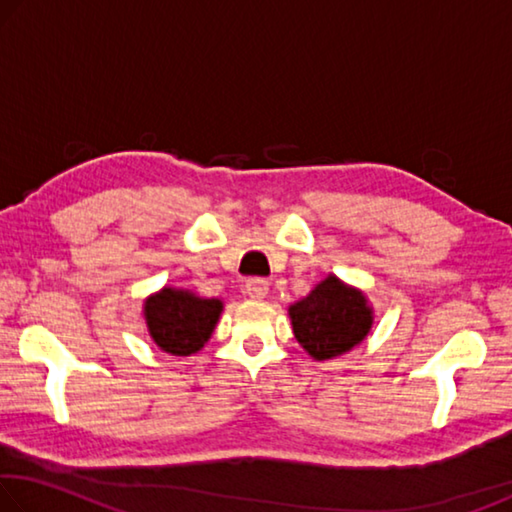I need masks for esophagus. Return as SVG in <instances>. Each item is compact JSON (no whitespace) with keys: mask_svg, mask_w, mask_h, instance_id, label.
Here are the masks:
<instances>
[{"mask_svg":"<svg viewBox=\"0 0 512 512\" xmlns=\"http://www.w3.org/2000/svg\"><path fill=\"white\" fill-rule=\"evenodd\" d=\"M246 293L250 298L262 300L268 293V282L264 280V277H250V280L246 282Z\"/></svg>","mask_w":512,"mask_h":512,"instance_id":"1","label":"esophagus"}]
</instances>
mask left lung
Wrapping results in <instances>:
<instances>
[{
	"instance_id": "1",
	"label": "left lung",
	"mask_w": 512,
	"mask_h": 512,
	"mask_svg": "<svg viewBox=\"0 0 512 512\" xmlns=\"http://www.w3.org/2000/svg\"><path fill=\"white\" fill-rule=\"evenodd\" d=\"M289 314L298 343L318 361L348 352L372 325L363 293L336 277L320 282L307 298L289 307Z\"/></svg>"
}]
</instances>
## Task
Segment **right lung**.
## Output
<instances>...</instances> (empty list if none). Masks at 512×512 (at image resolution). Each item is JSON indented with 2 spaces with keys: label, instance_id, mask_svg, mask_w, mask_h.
Returning <instances> with one entry per match:
<instances>
[{
  "label": "right lung",
  "instance_id": "add662e5",
  "mask_svg": "<svg viewBox=\"0 0 512 512\" xmlns=\"http://www.w3.org/2000/svg\"><path fill=\"white\" fill-rule=\"evenodd\" d=\"M221 300L196 298L189 291L162 289L146 300L144 316L153 341L164 352L187 357L210 339L221 314Z\"/></svg>",
  "mask_w": 512,
  "mask_h": 512
}]
</instances>
